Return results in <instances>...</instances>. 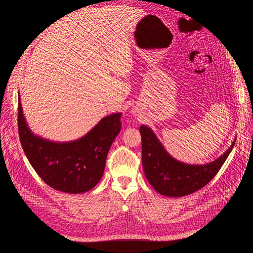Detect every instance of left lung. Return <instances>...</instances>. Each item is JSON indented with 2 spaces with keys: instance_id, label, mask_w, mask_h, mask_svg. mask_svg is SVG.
<instances>
[{
  "instance_id": "obj_1",
  "label": "left lung",
  "mask_w": 253,
  "mask_h": 253,
  "mask_svg": "<svg viewBox=\"0 0 253 253\" xmlns=\"http://www.w3.org/2000/svg\"><path fill=\"white\" fill-rule=\"evenodd\" d=\"M142 166L150 185L158 193L180 197L196 192L208 183L220 170L230 154L234 143L219 158L204 166H192L177 162L171 157L155 134L148 126H141Z\"/></svg>"
}]
</instances>
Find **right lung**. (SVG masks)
I'll return each instance as SVG.
<instances>
[{
    "label": "right lung",
    "instance_id": "add662e5",
    "mask_svg": "<svg viewBox=\"0 0 253 253\" xmlns=\"http://www.w3.org/2000/svg\"><path fill=\"white\" fill-rule=\"evenodd\" d=\"M121 114L104 117L79 140L47 141L29 131L19 98L18 129L25 155L37 174L58 191L83 193L101 179L112 142L121 129Z\"/></svg>",
    "mask_w": 253,
    "mask_h": 253
}]
</instances>
